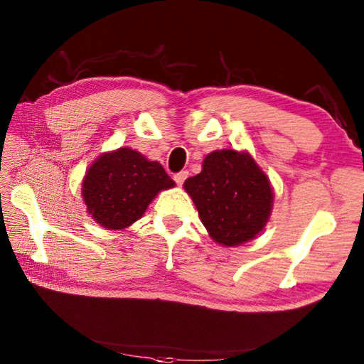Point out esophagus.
Here are the masks:
<instances>
[{
	"mask_svg": "<svg viewBox=\"0 0 364 364\" xmlns=\"http://www.w3.org/2000/svg\"><path fill=\"white\" fill-rule=\"evenodd\" d=\"M188 176H189L188 170H183V172H178V173L173 175V180H175V183L178 184V186H183V183L186 181Z\"/></svg>",
	"mask_w": 364,
	"mask_h": 364,
	"instance_id": "obj_1",
	"label": "esophagus"
}]
</instances>
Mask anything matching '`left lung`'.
<instances>
[{
	"instance_id": "obj_1",
	"label": "left lung",
	"mask_w": 364,
	"mask_h": 364,
	"mask_svg": "<svg viewBox=\"0 0 364 364\" xmlns=\"http://www.w3.org/2000/svg\"><path fill=\"white\" fill-rule=\"evenodd\" d=\"M200 219L215 242L236 247L257 237L272 213L269 178L247 151L215 150L202 172L184 181Z\"/></svg>"
}]
</instances>
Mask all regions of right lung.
Masks as SVG:
<instances>
[{
    "instance_id": "add662e5",
    "label": "right lung",
    "mask_w": 364,
    "mask_h": 364,
    "mask_svg": "<svg viewBox=\"0 0 364 364\" xmlns=\"http://www.w3.org/2000/svg\"><path fill=\"white\" fill-rule=\"evenodd\" d=\"M173 186L159 162L122 146L92 162L82 180V198L103 228L123 230L142 218L158 192Z\"/></svg>"
}]
</instances>
